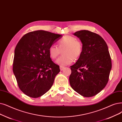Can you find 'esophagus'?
<instances>
[{
	"label": "esophagus",
	"instance_id": "esophagus-1",
	"mask_svg": "<svg viewBox=\"0 0 122 122\" xmlns=\"http://www.w3.org/2000/svg\"><path fill=\"white\" fill-rule=\"evenodd\" d=\"M64 68H65V67H64V66H60V69L61 71H62L63 69H64Z\"/></svg>",
	"mask_w": 122,
	"mask_h": 122
}]
</instances>
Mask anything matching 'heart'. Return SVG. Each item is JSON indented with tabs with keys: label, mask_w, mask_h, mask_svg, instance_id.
<instances>
[{
	"label": "heart",
	"mask_w": 122,
	"mask_h": 122,
	"mask_svg": "<svg viewBox=\"0 0 122 122\" xmlns=\"http://www.w3.org/2000/svg\"><path fill=\"white\" fill-rule=\"evenodd\" d=\"M57 45L58 47L51 46L49 48L48 52L51 59H55L60 54L61 51L63 50L62 51L63 55L56 61V63L59 65L70 64L74 59H78L82 54V43L72 36L66 35L63 37L58 41Z\"/></svg>",
	"instance_id": "1"
}]
</instances>
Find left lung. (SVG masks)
Here are the masks:
<instances>
[{"label": "left lung", "mask_w": 122, "mask_h": 122, "mask_svg": "<svg viewBox=\"0 0 122 122\" xmlns=\"http://www.w3.org/2000/svg\"><path fill=\"white\" fill-rule=\"evenodd\" d=\"M80 39L82 52L70 66L69 82L72 88L85 97L98 94L106 86L112 68L108 46L99 35L88 30L73 34Z\"/></svg>", "instance_id": "obj_1"}]
</instances>
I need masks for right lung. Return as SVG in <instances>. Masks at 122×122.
I'll return each instance as SVG.
<instances>
[{"label": "right lung", "instance_id": "obj_1", "mask_svg": "<svg viewBox=\"0 0 122 122\" xmlns=\"http://www.w3.org/2000/svg\"><path fill=\"white\" fill-rule=\"evenodd\" d=\"M62 36L37 30L25 34L18 42L14 51L13 72L19 89L27 96L41 97L53 84L60 70L59 65L52 61L48 50Z\"/></svg>", "mask_w": 122, "mask_h": 122}]
</instances>
